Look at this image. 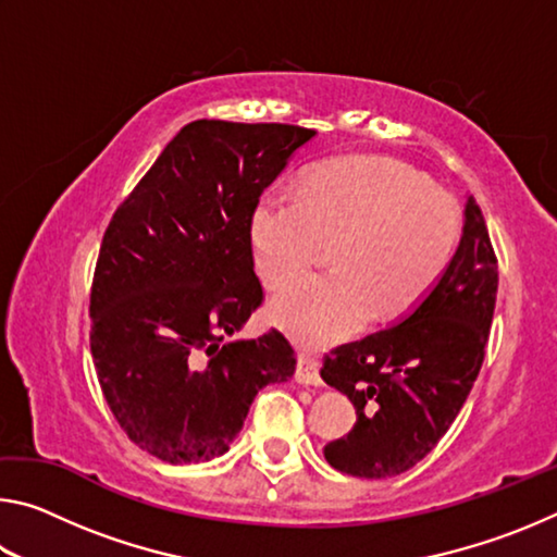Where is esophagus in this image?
I'll return each mask as SVG.
<instances>
[{"label": "esophagus", "instance_id": "1", "mask_svg": "<svg viewBox=\"0 0 557 557\" xmlns=\"http://www.w3.org/2000/svg\"><path fill=\"white\" fill-rule=\"evenodd\" d=\"M295 381H297L299 385H314V388H319V385H322V375H319L317 358L307 356V354H299V356H297Z\"/></svg>", "mask_w": 557, "mask_h": 557}]
</instances>
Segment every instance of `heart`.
I'll use <instances>...</instances> for the list:
<instances>
[{
	"label": "heart",
	"instance_id": "obj_1",
	"mask_svg": "<svg viewBox=\"0 0 557 557\" xmlns=\"http://www.w3.org/2000/svg\"><path fill=\"white\" fill-rule=\"evenodd\" d=\"M324 238H336L334 270L297 280L270 305L272 322L309 348L418 307L449 265L459 215L410 166L363 154L312 169L299 191L270 186L252 206V262L270 289L312 265Z\"/></svg>",
	"mask_w": 557,
	"mask_h": 557
}]
</instances>
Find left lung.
Wrapping results in <instances>:
<instances>
[{"label":"left lung","mask_w":557,"mask_h":557,"mask_svg":"<svg viewBox=\"0 0 557 557\" xmlns=\"http://www.w3.org/2000/svg\"><path fill=\"white\" fill-rule=\"evenodd\" d=\"M496 289L484 215L467 196L459 248L430 295L393 326L326 356L324 383L356 408L354 430L324 447L329 465L388 479L435 449L482 369Z\"/></svg>","instance_id":"1"}]
</instances>
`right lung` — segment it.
<instances>
[{"label":"right lung","instance_id":"add662e5","mask_svg":"<svg viewBox=\"0 0 557 557\" xmlns=\"http://www.w3.org/2000/svg\"><path fill=\"white\" fill-rule=\"evenodd\" d=\"M314 135L188 122L102 235L90 292L100 388L127 437L169 465L228 451L258 391L295 373V351L275 329L223 338L262 301L252 206Z\"/></svg>","mask_w":557,"mask_h":557}]
</instances>
